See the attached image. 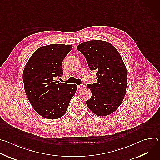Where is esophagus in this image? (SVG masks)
<instances>
[{"mask_svg": "<svg viewBox=\"0 0 160 160\" xmlns=\"http://www.w3.org/2000/svg\"><path fill=\"white\" fill-rule=\"evenodd\" d=\"M85 87V85H84V84H81V85H78V88H83Z\"/></svg>", "mask_w": 160, "mask_h": 160, "instance_id": "esophagus-1", "label": "esophagus"}]
</instances>
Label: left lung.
<instances>
[{
  "mask_svg": "<svg viewBox=\"0 0 160 160\" xmlns=\"http://www.w3.org/2000/svg\"><path fill=\"white\" fill-rule=\"evenodd\" d=\"M77 49L85 56L90 70L97 71V82L87 85L92 96L86 104L98 116L109 115L118 108L126 94L127 72L122 56L104 40L87 41Z\"/></svg>",
  "mask_w": 160,
  "mask_h": 160,
  "instance_id": "left-lung-1",
  "label": "left lung"
}]
</instances>
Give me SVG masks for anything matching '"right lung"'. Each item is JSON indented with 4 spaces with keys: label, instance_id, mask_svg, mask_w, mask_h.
Segmentation results:
<instances>
[{
    "label": "right lung",
    "instance_id": "1",
    "mask_svg": "<svg viewBox=\"0 0 160 160\" xmlns=\"http://www.w3.org/2000/svg\"><path fill=\"white\" fill-rule=\"evenodd\" d=\"M72 48L59 43L44 45L33 52L25 66L26 95L35 111L45 118L62 117L77 91V85L55 80L62 75V61Z\"/></svg>",
    "mask_w": 160,
    "mask_h": 160
}]
</instances>
